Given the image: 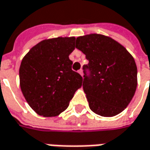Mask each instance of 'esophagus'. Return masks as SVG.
<instances>
[{"label": "esophagus", "instance_id": "obj_1", "mask_svg": "<svg viewBox=\"0 0 150 150\" xmlns=\"http://www.w3.org/2000/svg\"><path fill=\"white\" fill-rule=\"evenodd\" d=\"M78 73H80V75H81V76H82V75H83V72H82V69H80V70L78 71Z\"/></svg>", "mask_w": 150, "mask_h": 150}]
</instances>
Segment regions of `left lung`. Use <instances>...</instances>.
I'll return each instance as SVG.
<instances>
[{
    "mask_svg": "<svg viewBox=\"0 0 150 150\" xmlns=\"http://www.w3.org/2000/svg\"><path fill=\"white\" fill-rule=\"evenodd\" d=\"M76 48L89 61L82 68V87L90 109L105 117L118 115L129 105L137 87L134 58L115 40L97 34L77 38Z\"/></svg>",
    "mask_w": 150,
    "mask_h": 150,
    "instance_id": "1",
    "label": "left lung"
}]
</instances>
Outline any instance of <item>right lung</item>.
<instances>
[{
	"label": "right lung",
	"instance_id": "obj_1",
	"mask_svg": "<svg viewBox=\"0 0 150 150\" xmlns=\"http://www.w3.org/2000/svg\"><path fill=\"white\" fill-rule=\"evenodd\" d=\"M75 37L45 40L34 46L22 59L20 84L28 104L37 114L57 116L68 108L82 77L72 69L69 54Z\"/></svg>",
	"mask_w": 150,
	"mask_h": 150
}]
</instances>
